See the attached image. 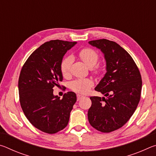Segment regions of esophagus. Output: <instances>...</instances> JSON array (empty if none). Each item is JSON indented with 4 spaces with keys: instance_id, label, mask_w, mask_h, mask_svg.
<instances>
[{
    "instance_id": "34e87169",
    "label": "esophagus",
    "mask_w": 156,
    "mask_h": 156,
    "mask_svg": "<svg viewBox=\"0 0 156 156\" xmlns=\"http://www.w3.org/2000/svg\"><path fill=\"white\" fill-rule=\"evenodd\" d=\"M83 98H84V96H83V95L77 94V100H80V99Z\"/></svg>"
}]
</instances>
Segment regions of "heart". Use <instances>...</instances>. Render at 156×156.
Returning <instances> with one entry per match:
<instances>
[{"label":"heart","mask_w":156,"mask_h":156,"mask_svg":"<svg viewBox=\"0 0 156 156\" xmlns=\"http://www.w3.org/2000/svg\"><path fill=\"white\" fill-rule=\"evenodd\" d=\"M79 56L81 60L88 66L89 67H93L97 64L99 60V56L98 53L91 48H84L81 49L79 52ZM72 62V58L70 56L66 57L60 63V72L64 77H67L69 73L70 67ZM98 71V67L94 69ZM94 83L91 79L84 78L77 79L71 83V88L74 91L80 94H85L93 86Z\"/></svg>","instance_id":"heart-1"}]
</instances>
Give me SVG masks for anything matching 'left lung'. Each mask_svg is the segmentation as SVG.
Wrapping results in <instances>:
<instances>
[{"label":"left lung","instance_id":"obj_1","mask_svg":"<svg viewBox=\"0 0 156 156\" xmlns=\"http://www.w3.org/2000/svg\"><path fill=\"white\" fill-rule=\"evenodd\" d=\"M103 53L106 71L95 90L105 97L92 96L88 120L94 128L109 133L125 125L140 99L142 78L129 53L115 42L107 39L89 41Z\"/></svg>","mask_w":156,"mask_h":156}]
</instances>
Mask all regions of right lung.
Masks as SVG:
<instances>
[{"mask_svg": "<svg viewBox=\"0 0 156 156\" xmlns=\"http://www.w3.org/2000/svg\"><path fill=\"white\" fill-rule=\"evenodd\" d=\"M77 43L60 40L46 42L31 54L20 71L18 79L20 103L31 125L53 134L67 126L76 102L74 92L62 99L53 94L54 87L62 80L60 63L68 50Z\"/></svg>", "mask_w": 156, "mask_h": 156, "instance_id": "add662e5", "label": "right lung"}]
</instances>
